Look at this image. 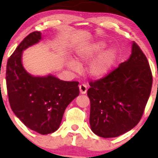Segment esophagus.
Listing matches in <instances>:
<instances>
[{
  "mask_svg": "<svg viewBox=\"0 0 158 158\" xmlns=\"http://www.w3.org/2000/svg\"><path fill=\"white\" fill-rule=\"evenodd\" d=\"M79 91L81 94H86V91H87V87H86L85 84H81V85H79Z\"/></svg>",
  "mask_w": 158,
  "mask_h": 158,
  "instance_id": "obj_1",
  "label": "esophagus"
}]
</instances>
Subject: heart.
<instances>
[{"label":"heart","mask_w":158,"mask_h":158,"mask_svg":"<svg viewBox=\"0 0 158 158\" xmlns=\"http://www.w3.org/2000/svg\"><path fill=\"white\" fill-rule=\"evenodd\" d=\"M106 44L103 41L89 46H84L77 50V58L80 62H87L94 59L104 48ZM117 53L114 48H108L104 51L99 56L92 62L89 68V74L93 78L100 79L107 75L116 63ZM68 66L75 72L79 70V66L73 61L68 62Z\"/></svg>","instance_id":"obj_1"}]
</instances>
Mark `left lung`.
I'll list each match as a JSON object with an SVG mask.
<instances>
[{
	"label": "left lung",
	"mask_w": 158,
	"mask_h": 158,
	"mask_svg": "<svg viewBox=\"0 0 158 158\" xmlns=\"http://www.w3.org/2000/svg\"><path fill=\"white\" fill-rule=\"evenodd\" d=\"M152 77L145 55L135 42L129 59L107 76L91 81L89 124L104 138L123 135L137 125L150 97Z\"/></svg>",
	"instance_id": "8db88e82"
}]
</instances>
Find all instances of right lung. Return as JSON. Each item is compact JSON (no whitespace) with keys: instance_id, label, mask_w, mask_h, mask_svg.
<instances>
[{"instance_id":"add662e5","label":"right lung","mask_w":158,"mask_h":158,"mask_svg":"<svg viewBox=\"0 0 158 158\" xmlns=\"http://www.w3.org/2000/svg\"><path fill=\"white\" fill-rule=\"evenodd\" d=\"M41 33L27 35L8 60L6 85L9 103L18 118L31 130L41 135L59 129L64 111L79 96V82L66 81L54 75L33 76L23 67V52L39 43Z\"/></svg>"}]
</instances>
